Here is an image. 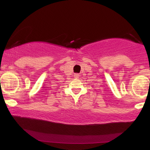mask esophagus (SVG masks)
I'll return each mask as SVG.
<instances>
[{
    "instance_id": "esophagus-1",
    "label": "esophagus",
    "mask_w": 150,
    "mask_h": 150,
    "mask_svg": "<svg viewBox=\"0 0 150 150\" xmlns=\"http://www.w3.org/2000/svg\"><path fill=\"white\" fill-rule=\"evenodd\" d=\"M74 77L75 79H78V78H79V74H75L74 75Z\"/></svg>"
}]
</instances>
